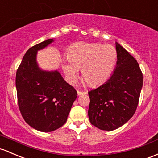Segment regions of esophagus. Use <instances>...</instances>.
Masks as SVG:
<instances>
[{"label": "esophagus", "instance_id": "esophagus-1", "mask_svg": "<svg viewBox=\"0 0 158 158\" xmlns=\"http://www.w3.org/2000/svg\"><path fill=\"white\" fill-rule=\"evenodd\" d=\"M77 94L79 96H80V95H83V94H86L87 92L86 91H77Z\"/></svg>", "mask_w": 158, "mask_h": 158}]
</instances>
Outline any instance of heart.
<instances>
[{
  "label": "heart",
  "mask_w": 158,
  "mask_h": 158,
  "mask_svg": "<svg viewBox=\"0 0 158 158\" xmlns=\"http://www.w3.org/2000/svg\"><path fill=\"white\" fill-rule=\"evenodd\" d=\"M62 61V69L70 83H75L79 70L90 85L104 82L113 72L118 61V53L111 45L80 42L72 45Z\"/></svg>",
  "instance_id": "b5f03b06"
}]
</instances>
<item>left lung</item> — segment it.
Returning <instances> with one entry per match:
<instances>
[{
    "instance_id": "1",
    "label": "left lung",
    "mask_w": 158,
    "mask_h": 158,
    "mask_svg": "<svg viewBox=\"0 0 158 158\" xmlns=\"http://www.w3.org/2000/svg\"><path fill=\"white\" fill-rule=\"evenodd\" d=\"M118 61L112 75L88 92V117L94 126L111 131L134 115L143 87V73L136 60L115 43Z\"/></svg>"
}]
</instances>
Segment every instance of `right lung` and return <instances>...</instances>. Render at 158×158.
<instances>
[{"instance_id": "right-lung-1", "label": "right lung", "mask_w": 158, "mask_h": 158, "mask_svg": "<svg viewBox=\"0 0 158 158\" xmlns=\"http://www.w3.org/2000/svg\"><path fill=\"white\" fill-rule=\"evenodd\" d=\"M53 41L47 40L29 48L15 76L21 114L31 127L42 132H51L63 126L77 98L74 88L58 70H43L37 64V51Z\"/></svg>"}]
</instances>
